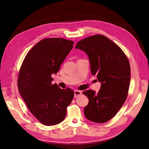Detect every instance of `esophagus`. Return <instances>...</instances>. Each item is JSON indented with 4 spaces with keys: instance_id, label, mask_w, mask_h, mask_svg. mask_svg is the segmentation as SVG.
<instances>
[{
    "instance_id": "1",
    "label": "esophagus",
    "mask_w": 149,
    "mask_h": 149,
    "mask_svg": "<svg viewBox=\"0 0 149 149\" xmlns=\"http://www.w3.org/2000/svg\"><path fill=\"white\" fill-rule=\"evenodd\" d=\"M74 92V97H78L80 96L82 93V92L81 91H79V90H75Z\"/></svg>"
}]
</instances>
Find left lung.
<instances>
[{"instance_id":"8db88e82","label":"left lung","mask_w":149,"mask_h":149,"mask_svg":"<svg viewBox=\"0 0 149 149\" xmlns=\"http://www.w3.org/2000/svg\"><path fill=\"white\" fill-rule=\"evenodd\" d=\"M87 54L93 75H96L101 86L98 93L86 90L83 94L89 99L84 113L88 120L104 123L117 114L128 95L130 67L122 49L102 35L84 38L76 45Z\"/></svg>"}]
</instances>
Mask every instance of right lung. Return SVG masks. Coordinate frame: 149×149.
<instances>
[{"instance_id":"add662e5","label":"right lung","mask_w":149,"mask_h":149,"mask_svg":"<svg viewBox=\"0 0 149 149\" xmlns=\"http://www.w3.org/2000/svg\"><path fill=\"white\" fill-rule=\"evenodd\" d=\"M73 44L61 38L43 39L27 53L20 68L17 85L20 96L31 113L45 125L63 120L73 99L71 89L52 84V74L59 71Z\"/></svg>"}]
</instances>
